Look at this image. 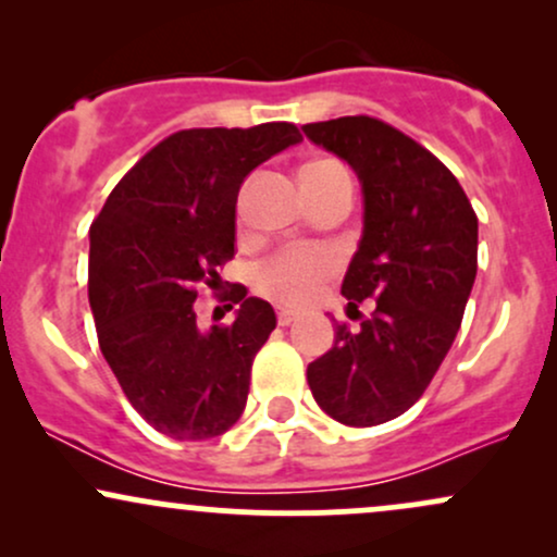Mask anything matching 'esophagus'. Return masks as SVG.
Masks as SVG:
<instances>
[{
	"instance_id": "obj_1",
	"label": "esophagus",
	"mask_w": 557,
	"mask_h": 557,
	"mask_svg": "<svg viewBox=\"0 0 557 557\" xmlns=\"http://www.w3.org/2000/svg\"><path fill=\"white\" fill-rule=\"evenodd\" d=\"M296 322V314H293V311H287V309H280L277 311V324L280 327H287V324H293Z\"/></svg>"
}]
</instances>
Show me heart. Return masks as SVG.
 <instances>
[{"mask_svg": "<svg viewBox=\"0 0 557 557\" xmlns=\"http://www.w3.org/2000/svg\"><path fill=\"white\" fill-rule=\"evenodd\" d=\"M332 183H354L350 172L337 159H314L300 168L304 190ZM337 270V257L327 248L293 246L274 253L257 270V287L264 296L285 306H300L314 298L317 287Z\"/></svg>", "mask_w": 557, "mask_h": 557, "instance_id": "1", "label": "heart"}]
</instances>
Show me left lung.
I'll return each mask as SVG.
<instances>
[{"label": "left lung", "mask_w": 557, "mask_h": 557, "mask_svg": "<svg viewBox=\"0 0 557 557\" xmlns=\"http://www.w3.org/2000/svg\"><path fill=\"white\" fill-rule=\"evenodd\" d=\"M363 188V235L343 280L348 309L374 298L361 330L337 324L335 345L306 369L311 395L345 426L400 417L437 374L476 277V214L461 183L398 127L369 117L304 125Z\"/></svg>", "instance_id": "left-lung-1"}]
</instances>
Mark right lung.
<instances>
[{
    "mask_svg": "<svg viewBox=\"0 0 557 557\" xmlns=\"http://www.w3.org/2000/svg\"><path fill=\"white\" fill-rule=\"evenodd\" d=\"M304 138L293 123L190 127L125 172L91 225L88 304L131 406L172 440H212L240 419L251 363L277 324L246 287L230 324L198 330V287L235 257V203L253 168Z\"/></svg>",
    "mask_w": 557,
    "mask_h": 557,
    "instance_id": "1",
    "label": "right lung"
}]
</instances>
